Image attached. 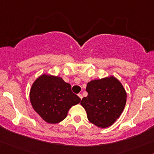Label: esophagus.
<instances>
[{
	"instance_id": "obj_1",
	"label": "esophagus",
	"mask_w": 154,
	"mask_h": 154,
	"mask_svg": "<svg viewBox=\"0 0 154 154\" xmlns=\"http://www.w3.org/2000/svg\"><path fill=\"white\" fill-rule=\"evenodd\" d=\"M78 96H79V97H80V99H82V94H78Z\"/></svg>"
}]
</instances>
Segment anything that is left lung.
<instances>
[{"mask_svg":"<svg viewBox=\"0 0 154 154\" xmlns=\"http://www.w3.org/2000/svg\"><path fill=\"white\" fill-rule=\"evenodd\" d=\"M88 96L80 104L85 109L91 124L100 129L109 127L117 121L126 103V91L112 75L88 82Z\"/></svg>","mask_w":154,"mask_h":154,"instance_id":"obj_1","label":"left lung"}]
</instances>
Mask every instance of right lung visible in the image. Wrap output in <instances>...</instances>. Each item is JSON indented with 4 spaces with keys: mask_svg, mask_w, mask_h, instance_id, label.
I'll return each mask as SVG.
<instances>
[{
    "mask_svg": "<svg viewBox=\"0 0 154 154\" xmlns=\"http://www.w3.org/2000/svg\"><path fill=\"white\" fill-rule=\"evenodd\" d=\"M29 97L33 109L44 121L52 124L65 119L69 109L81 101L62 77L45 73L32 84Z\"/></svg>",
    "mask_w": 154,
    "mask_h": 154,
    "instance_id": "obj_1",
    "label": "right lung"
}]
</instances>
